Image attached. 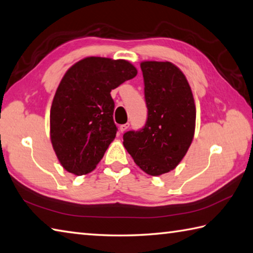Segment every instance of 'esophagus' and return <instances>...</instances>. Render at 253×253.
I'll list each match as a JSON object with an SVG mask.
<instances>
[{"label": "esophagus", "mask_w": 253, "mask_h": 253, "mask_svg": "<svg viewBox=\"0 0 253 253\" xmlns=\"http://www.w3.org/2000/svg\"><path fill=\"white\" fill-rule=\"evenodd\" d=\"M128 127H129V124H124V125H121V126H120V131H121V132H124V131H125V130L127 129Z\"/></svg>", "instance_id": "1"}]
</instances>
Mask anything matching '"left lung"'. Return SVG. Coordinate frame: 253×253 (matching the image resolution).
I'll return each mask as SVG.
<instances>
[{
    "label": "left lung",
    "instance_id": "8db88e82",
    "mask_svg": "<svg viewBox=\"0 0 253 253\" xmlns=\"http://www.w3.org/2000/svg\"><path fill=\"white\" fill-rule=\"evenodd\" d=\"M148 120L139 131L124 133V147L147 174L174 170L195 133L196 107L184 73L170 61L140 63Z\"/></svg>",
    "mask_w": 253,
    "mask_h": 253
}]
</instances>
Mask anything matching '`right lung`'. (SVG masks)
<instances>
[{
	"instance_id": "obj_1",
	"label": "right lung",
	"mask_w": 253,
	"mask_h": 253,
	"mask_svg": "<svg viewBox=\"0 0 253 253\" xmlns=\"http://www.w3.org/2000/svg\"><path fill=\"white\" fill-rule=\"evenodd\" d=\"M136 76L129 61L104 57L84 58L64 73L50 108V140L64 170L95 169L116 137L111 91Z\"/></svg>"
}]
</instances>
